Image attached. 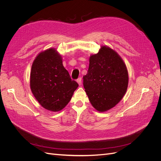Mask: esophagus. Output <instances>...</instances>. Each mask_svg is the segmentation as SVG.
I'll return each mask as SVG.
<instances>
[{
    "mask_svg": "<svg viewBox=\"0 0 161 161\" xmlns=\"http://www.w3.org/2000/svg\"><path fill=\"white\" fill-rule=\"evenodd\" d=\"M77 82H78V83L79 84V85L80 86L81 84V78H79L77 80Z\"/></svg>",
    "mask_w": 161,
    "mask_h": 161,
    "instance_id": "1",
    "label": "esophagus"
}]
</instances>
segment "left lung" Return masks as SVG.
I'll use <instances>...</instances> for the list:
<instances>
[{
	"label": "left lung",
	"instance_id": "left-lung-1",
	"mask_svg": "<svg viewBox=\"0 0 161 161\" xmlns=\"http://www.w3.org/2000/svg\"><path fill=\"white\" fill-rule=\"evenodd\" d=\"M83 87L92 106L104 112L119 103L128 87L129 75L125 64L116 52L102 46L89 58Z\"/></svg>",
	"mask_w": 161,
	"mask_h": 161
}]
</instances>
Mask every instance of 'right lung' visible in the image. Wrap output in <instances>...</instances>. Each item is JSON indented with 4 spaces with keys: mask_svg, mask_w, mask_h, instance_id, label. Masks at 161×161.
<instances>
[{
    "mask_svg": "<svg viewBox=\"0 0 161 161\" xmlns=\"http://www.w3.org/2000/svg\"><path fill=\"white\" fill-rule=\"evenodd\" d=\"M30 86L42 107L58 112L70 102L78 84L64 69L61 56L56 49L50 48L40 53L34 61Z\"/></svg>",
    "mask_w": 161,
    "mask_h": 161,
    "instance_id": "obj_1",
    "label": "right lung"
}]
</instances>
